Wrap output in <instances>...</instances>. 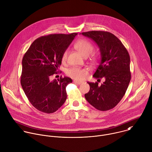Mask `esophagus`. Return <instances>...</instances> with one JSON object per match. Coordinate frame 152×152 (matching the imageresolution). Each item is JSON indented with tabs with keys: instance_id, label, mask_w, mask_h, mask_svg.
<instances>
[{
	"instance_id": "34e87169",
	"label": "esophagus",
	"mask_w": 152,
	"mask_h": 152,
	"mask_svg": "<svg viewBox=\"0 0 152 152\" xmlns=\"http://www.w3.org/2000/svg\"><path fill=\"white\" fill-rule=\"evenodd\" d=\"M73 82L76 83V84H77V85H80L81 83H83L82 81H80V80H74Z\"/></svg>"
}]
</instances>
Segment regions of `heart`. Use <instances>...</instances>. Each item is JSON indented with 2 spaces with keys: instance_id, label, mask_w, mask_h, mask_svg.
<instances>
[{
  "instance_id": "heart-1",
  "label": "heart",
  "mask_w": 152,
  "mask_h": 152,
  "mask_svg": "<svg viewBox=\"0 0 152 152\" xmlns=\"http://www.w3.org/2000/svg\"><path fill=\"white\" fill-rule=\"evenodd\" d=\"M74 47L77 51L83 57H88L93 51L94 46L92 44L86 39H80L77 41ZM68 50H65L61 57V61L65 63L67 59ZM88 74V71L85 69H80L77 67H72L69 69L67 72V75L75 79L82 80L86 77Z\"/></svg>"
}]
</instances>
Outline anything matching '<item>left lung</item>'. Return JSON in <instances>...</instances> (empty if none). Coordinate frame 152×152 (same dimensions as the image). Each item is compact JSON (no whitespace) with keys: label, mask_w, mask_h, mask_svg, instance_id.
I'll return each mask as SVG.
<instances>
[{"label":"left lung","mask_w":152,"mask_h":152,"mask_svg":"<svg viewBox=\"0 0 152 152\" xmlns=\"http://www.w3.org/2000/svg\"><path fill=\"white\" fill-rule=\"evenodd\" d=\"M94 40L99 49L101 61L93 77L105 81L88 82L89 91L85 94L87 102L99 110L114 108L123 98L131 80L130 57L121 41L111 33L90 31L80 33Z\"/></svg>","instance_id":"obj_1"}]
</instances>
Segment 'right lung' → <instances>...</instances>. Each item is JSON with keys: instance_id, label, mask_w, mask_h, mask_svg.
<instances>
[{"instance_id": "right-lung-1", "label": "right lung", "mask_w": 152, "mask_h": 152, "mask_svg": "<svg viewBox=\"0 0 152 152\" xmlns=\"http://www.w3.org/2000/svg\"><path fill=\"white\" fill-rule=\"evenodd\" d=\"M76 33L42 36L30 45L22 60L21 85L30 103L38 110L52 113L64 103L66 88L72 82L68 77L51 79L61 64L63 52Z\"/></svg>"}]
</instances>
